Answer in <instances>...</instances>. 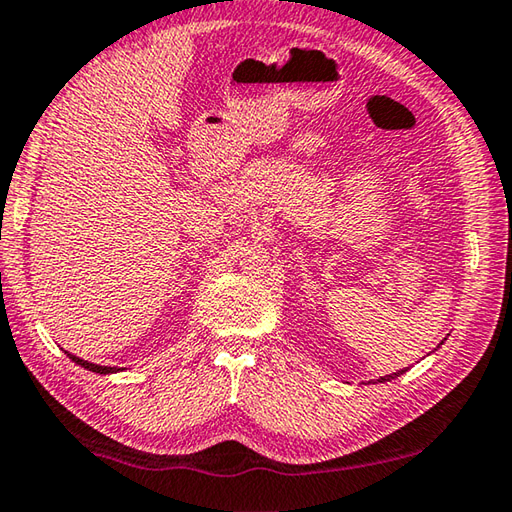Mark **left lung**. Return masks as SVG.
Instances as JSON below:
<instances>
[{
    "mask_svg": "<svg viewBox=\"0 0 512 512\" xmlns=\"http://www.w3.org/2000/svg\"><path fill=\"white\" fill-rule=\"evenodd\" d=\"M403 372L406 370H399V372H392V374H385V376H381V379H376V381H381V383H385V381H392V379H397V376H401Z\"/></svg>",
    "mask_w": 512,
    "mask_h": 512,
    "instance_id": "obj_1",
    "label": "left lung"
}]
</instances>
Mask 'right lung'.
<instances>
[{
    "instance_id": "add662e5",
    "label": "right lung",
    "mask_w": 512,
    "mask_h": 512,
    "mask_svg": "<svg viewBox=\"0 0 512 512\" xmlns=\"http://www.w3.org/2000/svg\"><path fill=\"white\" fill-rule=\"evenodd\" d=\"M66 356H69V359H71L73 363H77V365H82V368H86V370H91V372H98V374H113V372H115V368H104V365H95V363H89V361H84V359H80V356H75V354H69V352H66Z\"/></svg>"
}]
</instances>
